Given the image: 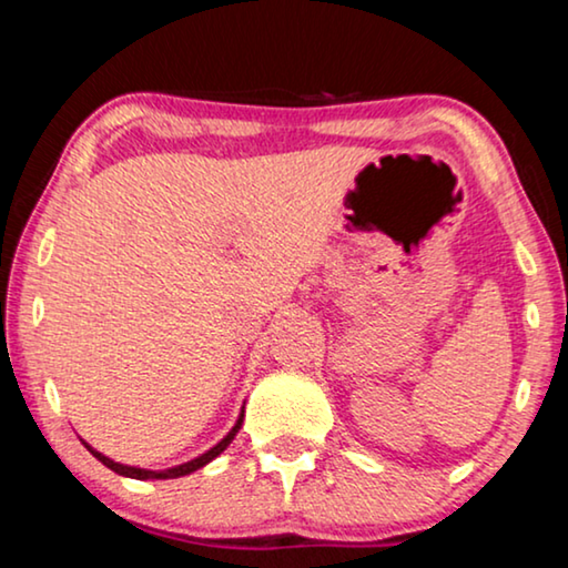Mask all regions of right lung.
<instances>
[{
	"label": "right lung",
	"mask_w": 568,
	"mask_h": 568,
	"mask_svg": "<svg viewBox=\"0 0 568 568\" xmlns=\"http://www.w3.org/2000/svg\"><path fill=\"white\" fill-rule=\"evenodd\" d=\"M240 426H243V414H240V418H237V424L232 426V432L227 434V437H224L220 445H214L212 449H209V453H204L201 457H196V460H191V463H183V465H175V468H170V470H144V468H129V465H121V463H113L111 457H105V455H100V453H95V449H92L88 442H82L84 447L90 449L92 455L98 457L100 463L105 465V468H111L113 473H119V476H126V478H136V480H146V478H181V476H189V473H193V470H199V468H204L206 463H212L216 455L220 453H224V449H227V445L232 439H235V434L240 432Z\"/></svg>",
	"instance_id": "right-lung-1"
}]
</instances>
